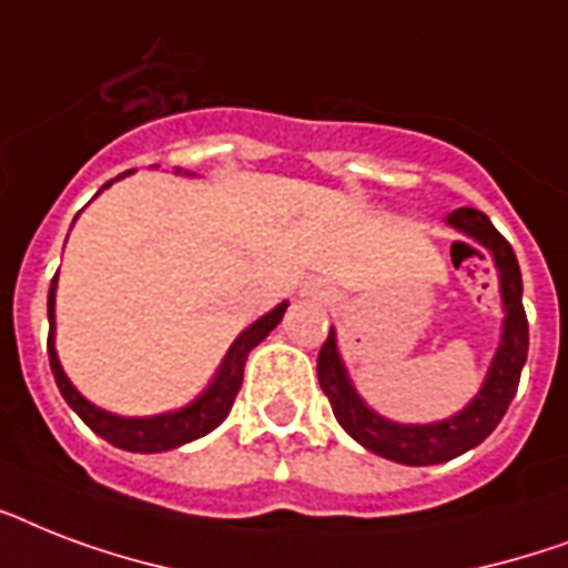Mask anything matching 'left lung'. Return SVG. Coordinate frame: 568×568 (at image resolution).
Wrapping results in <instances>:
<instances>
[{"mask_svg":"<svg viewBox=\"0 0 568 568\" xmlns=\"http://www.w3.org/2000/svg\"><path fill=\"white\" fill-rule=\"evenodd\" d=\"M448 223L463 235H468L475 244L489 250V256L495 258V267H498V276H501L504 312H507L501 347L495 354L489 377H486L480 395L463 413L439 424L386 422L377 413H372L351 386L345 365L338 359L333 329L318 351V379L329 406H333L336 422L359 445H365L379 457L404 463V466H436V463L454 459L480 445L498 427L507 406L516 397L521 365L528 359V315L521 306V271L510 241L495 230L493 221L484 212L468 209V205L454 209L448 214Z\"/></svg>","mask_w":568,"mask_h":568,"instance_id":"obj_1","label":"left lung"}]
</instances>
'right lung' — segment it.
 <instances>
[{"mask_svg": "<svg viewBox=\"0 0 568 568\" xmlns=\"http://www.w3.org/2000/svg\"><path fill=\"white\" fill-rule=\"evenodd\" d=\"M132 173V171H126ZM123 176V173H120ZM118 176V180H120ZM111 182H105L102 189H109ZM288 303H280L274 312H267L265 318H258L253 327H247L235 338V345L230 347V354L223 359L221 372L214 377V383L205 388L203 397H196L194 404L180 409V413L171 415H155V418H118V415L102 413L93 404H88L73 386L70 379L64 377L61 365H58L55 345H52V336H55V276H52V285H49V368L55 374V383L61 388L64 400L75 409V415L82 418L88 427H91L97 436H102L105 442H111L114 448L123 450H138V454H159V450L180 448L185 442H194L205 433H212L217 424L226 422L232 404H235V395H239L241 379H244V363H247V354L262 342V338L271 333V329L283 321V312Z\"/></svg>", "mask_w": 568, "mask_h": 568, "instance_id": "1", "label": "right lung"}]
</instances>
